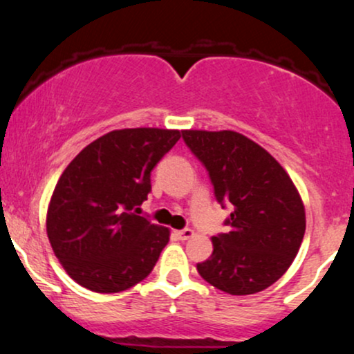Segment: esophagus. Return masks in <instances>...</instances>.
<instances>
[{
  "label": "esophagus",
  "instance_id": "esophagus-1",
  "mask_svg": "<svg viewBox=\"0 0 354 354\" xmlns=\"http://www.w3.org/2000/svg\"><path fill=\"white\" fill-rule=\"evenodd\" d=\"M176 234H178V238H180V239H183V241H185V239H189V238H193V236H194V231H193V230H189V228H186V230L176 231Z\"/></svg>",
  "mask_w": 354,
  "mask_h": 354
}]
</instances>
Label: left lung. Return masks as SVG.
<instances>
[{
    "mask_svg": "<svg viewBox=\"0 0 354 354\" xmlns=\"http://www.w3.org/2000/svg\"><path fill=\"white\" fill-rule=\"evenodd\" d=\"M183 140L208 169L214 196L231 203L228 233L211 238L213 253L198 273L225 293L266 290L293 263L306 214L290 174L253 140L230 129H185Z\"/></svg>",
    "mask_w": 354,
    "mask_h": 354,
    "instance_id": "1",
    "label": "left lung"
}]
</instances>
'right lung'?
<instances>
[{
    "instance_id": "add662e5",
    "label": "right lung",
    "mask_w": 354,
    "mask_h": 354,
    "mask_svg": "<svg viewBox=\"0 0 354 354\" xmlns=\"http://www.w3.org/2000/svg\"><path fill=\"white\" fill-rule=\"evenodd\" d=\"M180 138L178 129H115L81 149L59 176L46 233L83 288L120 293L153 271L169 230L138 216L136 206L151 191L153 168Z\"/></svg>"
}]
</instances>
